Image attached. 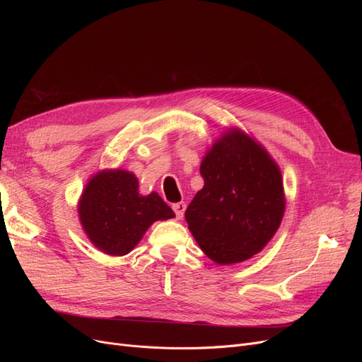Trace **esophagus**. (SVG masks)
Instances as JSON below:
<instances>
[{
  "label": "esophagus",
  "mask_w": 362,
  "mask_h": 362,
  "mask_svg": "<svg viewBox=\"0 0 362 362\" xmlns=\"http://www.w3.org/2000/svg\"><path fill=\"white\" fill-rule=\"evenodd\" d=\"M185 210H186V204L185 202H177V204H173V211L176 213V217L180 220L185 214Z\"/></svg>",
  "instance_id": "1"
}]
</instances>
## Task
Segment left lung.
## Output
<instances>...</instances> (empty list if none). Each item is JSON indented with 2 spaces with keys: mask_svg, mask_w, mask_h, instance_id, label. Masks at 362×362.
<instances>
[{
  "mask_svg": "<svg viewBox=\"0 0 362 362\" xmlns=\"http://www.w3.org/2000/svg\"><path fill=\"white\" fill-rule=\"evenodd\" d=\"M204 187L185 213L201 250L217 264L258 254L279 229L284 197L277 164L243 132H227L201 163Z\"/></svg>",
  "mask_w": 362,
  "mask_h": 362,
  "instance_id": "8db88e82",
  "label": "left lung"
}]
</instances>
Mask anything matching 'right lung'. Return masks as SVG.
I'll return each instance as SVG.
<instances>
[{"label":"right lung","mask_w":362,"mask_h":362,"mask_svg":"<svg viewBox=\"0 0 362 362\" xmlns=\"http://www.w3.org/2000/svg\"><path fill=\"white\" fill-rule=\"evenodd\" d=\"M79 217L90 242L108 255H126L157 220L175 213L156 192L141 197L138 179L124 170L103 171L86 185Z\"/></svg>","instance_id":"add662e5"}]
</instances>
